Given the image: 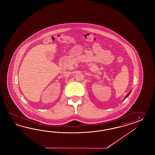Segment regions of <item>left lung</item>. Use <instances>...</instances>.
<instances>
[{"instance_id": "left-lung-1", "label": "left lung", "mask_w": 155, "mask_h": 155, "mask_svg": "<svg viewBox=\"0 0 155 155\" xmlns=\"http://www.w3.org/2000/svg\"><path fill=\"white\" fill-rule=\"evenodd\" d=\"M130 92H131V91H130V92H129V93H128V94H127L126 95L125 97V99H125L127 97H128V96L130 95Z\"/></svg>"}]
</instances>
